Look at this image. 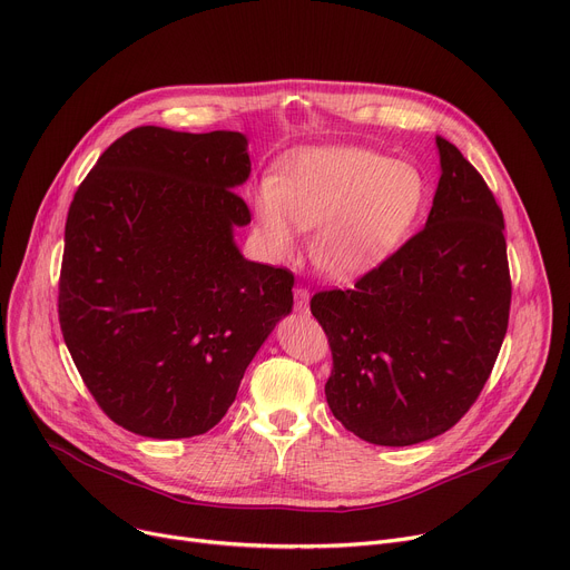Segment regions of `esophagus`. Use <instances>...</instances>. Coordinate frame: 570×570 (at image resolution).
Masks as SVG:
<instances>
[{
    "label": "esophagus",
    "instance_id": "34e87169",
    "mask_svg": "<svg viewBox=\"0 0 570 570\" xmlns=\"http://www.w3.org/2000/svg\"><path fill=\"white\" fill-rule=\"evenodd\" d=\"M295 312H299V314L309 312V291L302 286L295 288Z\"/></svg>",
    "mask_w": 570,
    "mask_h": 570
}]
</instances>
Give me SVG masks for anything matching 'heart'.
Listing matches in <instances>:
<instances>
[{"mask_svg":"<svg viewBox=\"0 0 570 570\" xmlns=\"http://www.w3.org/2000/svg\"><path fill=\"white\" fill-rule=\"evenodd\" d=\"M429 197V180L412 163L357 146L307 148L261 189L256 217L277 254L295 249L297 226L316 225L314 263L334 279H357L412 236Z\"/></svg>","mask_w":570,"mask_h":570,"instance_id":"1","label":"heart"}]
</instances>
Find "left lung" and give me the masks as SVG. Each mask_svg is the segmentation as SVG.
I'll use <instances>...</instances> for the list:
<instances>
[{
  "label": "left lung",
  "instance_id": "obj_1",
  "mask_svg": "<svg viewBox=\"0 0 570 570\" xmlns=\"http://www.w3.org/2000/svg\"><path fill=\"white\" fill-rule=\"evenodd\" d=\"M442 176L426 226L355 288L318 291L327 405L346 431L407 446L442 435L479 399L509 327L504 215L483 176L438 137Z\"/></svg>",
  "mask_w": 570,
  "mask_h": 570
}]
</instances>
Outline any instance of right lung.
I'll return each instance as SVG.
<instances>
[{
    "label": "right lung",
    "instance_id": "right-lung-1",
    "mask_svg": "<svg viewBox=\"0 0 570 570\" xmlns=\"http://www.w3.org/2000/svg\"><path fill=\"white\" fill-rule=\"evenodd\" d=\"M240 132L141 126L98 158L66 217L59 325L100 410L144 438L210 431L293 307V273L243 258Z\"/></svg>",
    "mask_w": 570,
    "mask_h": 570
}]
</instances>
